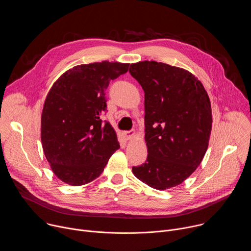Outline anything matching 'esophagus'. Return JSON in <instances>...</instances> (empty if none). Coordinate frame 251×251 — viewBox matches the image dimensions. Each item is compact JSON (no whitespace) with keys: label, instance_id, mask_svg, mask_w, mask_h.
I'll return each instance as SVG.
<instances>
[{"label":"esophagus","instance_id":"esophagus-1","mask_svg":"<svg viewBox=\"0 0 251 251\" xmlns=\"http://www.w3.org/2000/svg\"><path fill=\"white\" fill-rule=\"evenodd\" d=\"M123 134H124L126 140H130V139H132L135 136V131L134 130H132V131H125Z\"/></svg>","mask_w":251,"mask_h":251}]
</instances>
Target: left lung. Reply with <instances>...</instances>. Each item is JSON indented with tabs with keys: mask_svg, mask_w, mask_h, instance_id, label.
<instances>
[{
	"mask_svg": "<svg viewBox=\"0 0 251 251\" xmlns=\"http://www.w3.org/2000/svg\"><path fill=\"white\" fill-rule=\"evenodd\" d=\"M129 73L145 92L147 161L135 176L163 191L182 184L208 147L212 116L208 95L190 71L157 61H139Z\"/></svg>",
	"mask_w": 251,
	"mask_h": 251,
	"instance_id": "8db88e82",
	"label": "left lung"
}]
</instances>
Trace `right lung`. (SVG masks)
Segmentation results:
<instances>
[{"label": "right lung", "mask_w": 251, "mask_h": 251, "mask_svg": "<svg viewBox=\"0 0 251 251\" xmlns=\"http://www.w3.org/2000/svg\"><path fill=\"white\" fill-rule=\"evenodd\" d=\"M128 67L114 61L76 65L50 89L41 139L53 174L63 183L77 187L92 182L120 148L114 128L101 115L107 110L105 89Z\"/></svg>", "instance_id": "add662e5"}]
</instances>
